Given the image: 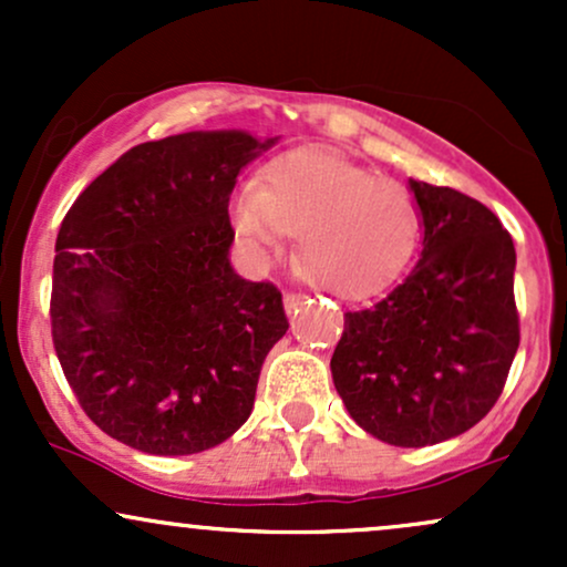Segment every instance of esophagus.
Listing matches in <instances>:
<instances>
[{
  "label": "esophagus",
  "mask_w": 567,
  "mask_h": 567,
  "mask_svg": "<svg viewBox=\"0 0 567 567\" xmlns=\"http://www.w3.org/2000/svg\"><path fill=\"white\" fill-rule=\"evenodd\" d=\"M303 292H296V290H290V292H285V309H288V315H292V311H298V306L303 303Z\"/></svg>",
  "instance_id": "34e87169"
}]
</instances>
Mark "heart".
Returning <instances> with one entry per match:
<instances>
[{
	"mask_svg": "<svg viewBox=\"0 0 567 567\" xmlns=\"http://www.w3.org/2000/svg\"><path fill=\"white\" fill-rule=\"evenodd\" d=\"M231 224L256 256H275L288 234H301V271L343 298L392 282L421 237L410 188L324 152L277 159L261 188L245 186L234 197Z\"/></svg>",
	"mask_w": 567,
	"mask_h": 567,
	"instance_id": "b5f03b06",
	"label": "heart"
}]
</instances>
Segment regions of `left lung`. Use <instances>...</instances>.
<instances>
[{"instance_id":"1","label":"left lung","mask_w":567,"mask_h":567,"mask_svg":"<svg viewBox=\"0 0 567 567\" xmlns=\"http://www.w3.org/2000/svg\"><path fill=\"white\" fill-rule=\"evenodd\" d=\"M424 250L402 282L343 315L336 392L368 434L426 447L483 421L519 347L514 243L496 213L451 186L410 181Z\"/></svg>"}]
</instances>
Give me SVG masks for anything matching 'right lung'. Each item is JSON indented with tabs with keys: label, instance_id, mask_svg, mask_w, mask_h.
Here are the masks:
<instances>
[{
	"label": "right lung",
	"instance_id": "obj_1",
	"mask_svg": "<svg viewBox=\"0 0 567 567\" xmlns=\"http://www.w3.org/2000/svg\"><path fill=\"white\" fill-rule=\"evenodd\" d=\"M277 138L194 130L138 143L76 197L55 239L50 322L71 392L109 437L192 455L250 415L282 292L229 264V197Z\"/></svg>",
	"mask_w": 567,
	"mask_h": 567
}]
</instances>
